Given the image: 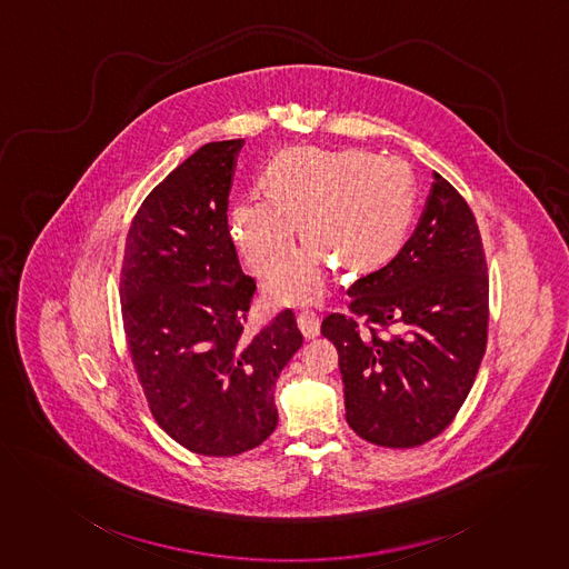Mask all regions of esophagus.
<instances>
[{
    "label": "esophagus",
    "mask_w": 569,
    "mask_h": 569,
    "mask_svg": "<svg viewBox=\"0 0 569 569\" xmlns=\"http://www.w3.org/2000/svg\"><path fill=\"white\" fill-rule=\"evenodd\" d=\"M297 322H299V329L306 338H316L320 333V320L315 312H301L297 316Z\"/></svg>",
    "instance_id": "obj_1"
}]
</instances>
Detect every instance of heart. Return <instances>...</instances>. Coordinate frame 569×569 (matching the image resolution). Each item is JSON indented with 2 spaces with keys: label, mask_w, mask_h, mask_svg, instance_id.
Instances as JSON below:
<instances>
[{
  "label": "heart",
  "mask_w": 569,
  "mask_h": 569,
  "mask_svg": "<svg viewBox=\"0 0 569 569\" xmlns=\"http://www.w3.org/2000/svg\"><path fill=\"white\" fill-rule=\"evenodd\" d=\"M263 191L236 200L229 229L257 274H272L295 247L297 222L310 240L268 283L277 306L315 303L327 288L325 259L367 270L399 247L412 183L403 163L360 150L290 148L263 168Z\"/></svg>",
  "instance_id": "heart-1"
}]
</instances>
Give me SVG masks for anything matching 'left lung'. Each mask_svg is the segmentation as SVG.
<instances>
[{
    "mask_svg": "<svg viewBox=\"0 0 569 569\" xmlns=\"http://www.w3.org/2000/svg\"><path fill=\"white\" fill-rule=\"evenodd\" d=\"M349 310L325 316L338 349L347 423L381 447L435 439L465 403L487 349L489 277L476 218L435 174L426 211L390 261L347 292ZM399 323L403 335H388Z\"/></svg>",
    "mask_w": 569,
    "mask_h": 569,
    "instance_id": "left-lung-1",
    "label": "left lung"
}]
</instances>
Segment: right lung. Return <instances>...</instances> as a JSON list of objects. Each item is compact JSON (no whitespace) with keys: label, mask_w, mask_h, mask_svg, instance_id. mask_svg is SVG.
Returning <instances> with one entry per match:
<instances>
[{"label":"right lung","mask_w":569,"mask_h":569,"mask_svg":"<svg viewBox=\"0 0 569 569\" xmlns=\"http://www.w3.org/2000/svg\"><path fill=\"white\" fill-rule=\"evenodd\" d=\"M242 139L198 148L139 207L120 279L128 351L154 421L202 456H238L277 428L274 383L303 345L292 310L244 327L227 207Z\"/></svg>","instance_id":"1"}]
</instances>
